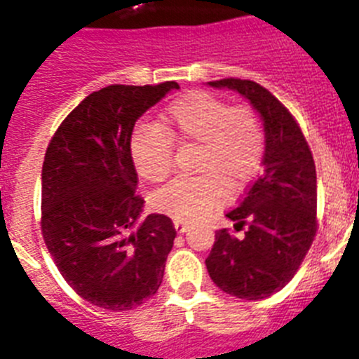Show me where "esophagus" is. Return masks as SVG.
Here are the masks:
<instances>
[{
    "label": "esophagus",
    "instance_id": "34e87169",
    "mask_svg": "<svg viewBox=\"0 0 359 359\" xmlns=\"http://www.w3.org/2000/svg\"><path fill=\"white\" fill-rule=\"evenodd\" d=\"M174 228H176L177 233H185V231L189 230V223H185V221H180V219H176V221H174Z\"/></svg>",
    "mask_w": 359,
    "mask_h": 359
}]
</instances>
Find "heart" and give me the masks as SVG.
I'll use <instances>...</instances> for the list:
<instances>
[{
	"label": "heart",
	"instance_id": "b5f03b06",
	"mask_svg": "<svg viewBox=\"0 0 359 359\" xmlns=\"http://www.w3.org/2000/svg\"><path fill=\"white\" fill-rule=\"evenodd\" d=\"M196 145L194 172L176 177L152 196L158 212L180 221H198L223 201L226 189L248 185L264 156L266 135L261 116L250 106L192 91L176 98L161 115L160 128H138L129 151L136 172L160 183L172 169L174 145Z\"/></svg>",
	"mask_w": 359,
	"mask_h": 359
}]
</instances>
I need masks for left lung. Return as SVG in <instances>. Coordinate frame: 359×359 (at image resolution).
<instances>
[{"label":"left lung","mask_w":359,"mask_h":359,"mask_svg":"<svg viewBox=\"0 0 359 359\" xmlns=\"http://www.w3.org/2000/svg\"><path fill=\"white\" fill-rule=\"evenodd\" d=\"M214 88L239 91L262 116L266 149L262 174L226 214L243 237L215 231L207 257L219 290L244 300L277 293L294 277L316 236V169L302 129L287 107L253 81L221 79Z\"/></svg>","instance_id":"1"}]
</instances>
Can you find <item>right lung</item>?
<instances>
[{
    "label": "right lung",
    "mask_w": 359,
    "mask_h": 359,
    "mask_svg": "<svg viewBox=\"0 0 359 359\" xmlns=\"http://www.w3.org/2000/svg\"><path fill=\"white\" fill-rule=\"evenodd\" d=\"M177 82L113 84L93 91L62 120L43 163L41 231L79 297L129 311L156 294L176 230L167 215L138 217L144 198L129 140L136 120Z\"/></svg>",
    "instance_id": "obj_1"
}]
</instances>
